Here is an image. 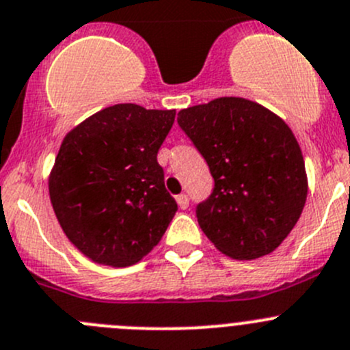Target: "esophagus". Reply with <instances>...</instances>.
Instances as JSON below:
<instances>
[{"instance_id":"34e87169","label":"esophagus","mask_w":350,"mask_h":350,"mask_svg":"<svg viewBox=\"0 0 350 350\" xmlns=\"http://www.w3.org/2000/svg\"><path fill=\"white\" fill-rule=\"evenodd\" d=\"M176 200H178L179 208L186 210V208H188V206H189V198H188V195H185V193H183V195L176 196Z\"/></svg>"}]
</instances>
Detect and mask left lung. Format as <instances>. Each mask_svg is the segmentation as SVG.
<instances>
[{"label": "left lung", "mask_w": 350, "mask_h": 350, "mask_svg": "<svg viewBox=\"0 0 350 350\" xmlns=\"http://www.w3.org/2000/svg\"><path fill=\"white\" fill-rule=\"evenodd\" d=\"M178 124L213 178L212 193L195 208L205 236L236 260L272 253L299 220L308 195L304 159L291 128L241 97L179 111Z\"/></svg>", "instance_id": "left-lung-1"}]
</instances>
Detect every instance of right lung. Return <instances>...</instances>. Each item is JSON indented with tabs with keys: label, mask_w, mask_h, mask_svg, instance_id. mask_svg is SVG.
<instances>
[{
	"label": "right lung",
	"mask_w": 350,
	"mask_h": 350,
	"mask_svg": "<svg viewBox=\"0 0 350 350\" xmlns=\"http://www.w3.org/2000/svg\"><path fill=\"white\" fill-rule=\"evenodd\" d=\"M176 111L116 104L64 137L49 178L54 213L90 260L133 265L164 236L178 203L157 154Z\"/></svg>",
	"instance_id": "obj_1"
}]
</instances>
